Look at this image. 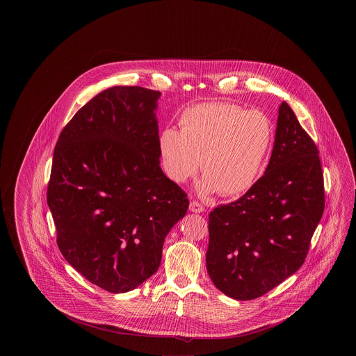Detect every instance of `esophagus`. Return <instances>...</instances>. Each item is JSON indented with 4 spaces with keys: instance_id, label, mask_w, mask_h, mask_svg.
<instances>
[{
    "instance_id": "esophagus-1",
    "label": "esophagus",
    "mask_w": 356,
    "mask_h": 356,
    "mask_svg": "<svg viewBox=\"0 0 356 356\" xmlns=\"http://www.w3.org/2000/svg\"><path fill=\"white\" fill-rule=\"evenodd\" d=\"M189 211H192V212H195V213H202V212L205 211V208H204L203 204L193 200V202H191V204H189Z\"/></svg>"
}]
</instances>
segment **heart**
I'll return each instance as SVG.
<instances>
[{
	"mask_svg": "<svg viewBox=\"0 0 356 356\" xmlns=\"http://www.w3.org/2000/svg\"><path fill=\"white\" fill-rule=\"evenodd\" d=\"M181 131L165 127L157 138L163 168L175 183L200 170L204 193L238 195L254 186L273 140L270 119L231 102H207L186 109Z\"/></svg>",
	"mask_w": 356,
	"mask_h": 356,
	"instance_id": "obj_1",
	"label": "heart"
}]
</instances>
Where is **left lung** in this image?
Returning <instances> with one entry per match:
<instances>
[{
    "label": "left lung",
    "instance_id": "left-lung-1",
    "mask_svg": "<svg viewBox=\"0 0 356 356\" xmlns=\"http://www.w3.org/2000/svg\"><path fill=\"white\" fill-rule=\"evenodd\" d=\"M323 211L319 151L283 102L264 175L236 202L209 213L211 280L236 300L263 296L303 266Z\"/></svg>",
    "mask_w": 356,
    "mask_h": 356
}]
</instances>
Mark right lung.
Listing matches in <instances>:
<instances>
[{
  "label": "right lung",
  "mask_w": 356,
  "mask_h": 356,
  "mask_svg": "<svg viewBox=\"0 0 356 356\" xmlns=\"http://www.w3.org/2000/svg\"><path fill=\"white\" fill-rule=\"evenodd\" d=\"M160 92L102 90L60 134L47 200L69 264L108 292L132 291L159 270L186 193L160 168Z\"/></svg>",
  "instance_id": "1"
}]
</instances>
